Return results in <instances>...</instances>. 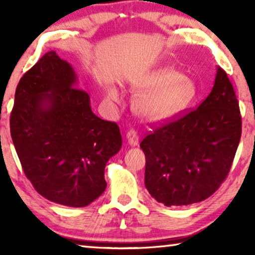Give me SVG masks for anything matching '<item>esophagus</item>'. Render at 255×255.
Instances as JSON below:
<instances>
[{"label":"esophagus","mask_w":255,"mask_h":255,"mask_svg":"<svg viewBox=\"0 0 255 255\" xmlns=\"http://www.w3.org/2000/svg\"><path fill=\"white\" fill-rule=\"evenodd\" d=\"M127 139H128V144H130L131 146H137L139 142V134L137 133V131L133 130V128H131L130 131H128Z\"/></svg>","instance_id":"obj_1"}]
</instances>
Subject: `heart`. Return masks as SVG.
I'll use <instances>...</instances> for the list:
<instances>
[{
  "label": "heart",
  "instance_id": "obj_1",
  "mask_svg": "<svg viewBox=\"0 0 255 255\" xmlns=\"http://www.w3.org/2000/svg\"><path fill=\"white\" fill-rule=\"evenodd\" d=\"M147 90L137 101V110L147 121H162L189 108L197 100L194 83L173 68H159L149 73L142 82ZM106 99L121 103L122 95L114 86L106 88Z\"/></svg>",
  "mask_w": 255,
  "mask_h": 255
}]
</instances>
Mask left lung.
I'll use <instances>...</instances> for the list:
<instances>
[{"label":"left lung","mask_w":255,"mask_h":255,"mask_svg":"<svg viewBox=\"0 0 255 255\" xmlns=\"http://www.w3.org/2000/svg\"><path fill=\"white\" fill-rule=\"evenodd\" d=\"M240 135L238 100L226 73L217 67L211 93L197 109L142 139L146 189L166 207L205 200L228 176Z\"/></svg>","instance_id":"1"}]
</instances>
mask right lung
<instances>
[{
	"label": "right lung",
	"instance_id": "1",
	"mask_svg": "<svg viewBox=\"0 0 255 255\" xmlns=\"http://www.w3.org/2000/svg\"><path fill=\"white\" fill-rule=\"evenodd\" d=\"M74 69L47 52L19 80L10 132L24 174L41 196L86 207L107 188L104 168L122 147L120 128L92 111Z\"/></svg>",
	"mask_w": 255,
	"mask_h": 255
}]
</instances>
